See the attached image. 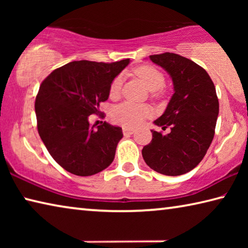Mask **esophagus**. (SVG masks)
<instances>
[{
  "label": "esophagus",
  "mask_w": 248,
  "mask_h": 248,
  "mask_svg": "<svg viewBox=\"0 0 248 248\" xmlns=\"http://www.w3.org/2000/svg\"><path fill=\"white\" fill-rule=\"evenodd\" d=\"M123 132L124 136H128V134H132L134 132L133 128H129V127H124L123 128Z\"/></svg>",
  "instance_id": "obj_1"
}]
</instances>
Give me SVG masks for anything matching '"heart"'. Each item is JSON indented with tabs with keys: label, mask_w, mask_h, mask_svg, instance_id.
Returning <instances> with one entry per match:
<instances>
[{
	"label": "heart",
	"mask_w": 248,
	"mask_h": 248,
	"mask_svg": "<svg viewBox=\"0 0 248 248\" xmlns=\"http://www.w3.org/2000/svg\"><path fill=\"white\" fill-rule=\"evenodd\" d=\"M134 73L143 82L146 89L152 92L155 91V93H158L165 83L164 74L153 65L143 64L138 66L134 69ZM121 85H123V78L121 75H118L112 79L109 87V96L111 98H115L119 95ZM150 112V108L145 105L124 102L114 108L112 119L125 127H134L139 124L145 117H148Z\"/></svg>",
	"instance_id": "b5f03b06"
}]
</instances>
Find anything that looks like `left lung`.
<instances>
[{
	"label": "left lung",
	"mask_w": 248,
	"mask_h": 248,
	"mask_svg": "<svg viewBox=\"0 0 248 248\" xmlns=\"http://www.w3.org/2000/svg\"><path fill=\"white\" fill-rule=\"evenodd\" d=\"M150 60L170 74L174 94L164 114L154 121L170 131L151 130L152 141L142 150V156L159 174H186L201 162L215 137L219 115L215 84L207 71L179 54H153Z\"/></svg>",
	"instance_id": "8db88e82"
}]
</instances>
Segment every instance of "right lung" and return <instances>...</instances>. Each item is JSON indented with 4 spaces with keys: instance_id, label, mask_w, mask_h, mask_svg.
Segmentation results:
<instances>
[{
    "instance_id": "obj_1",
    "label": "right lung",
    "mask_w": 248,
    "mask_h": 248,
    "mask_svg": "<svg viewBox=\"0 0 248 248\" xmlns=\"http://www.w3.org/2000/svg\"><path fill=\"white\" fill-rule=\"evenodd\" d=\"M129 62L73 61L41 83L35 103L38 133L54 161L71 174H97L114 161L123 129L106 121L91 125L89 117L99 114L112 79Z\"/></svg>"
}]
</instances>
